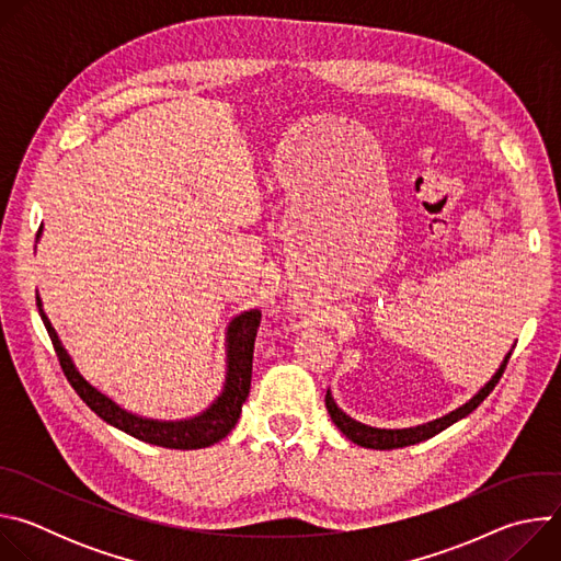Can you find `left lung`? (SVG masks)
I'll use <instances>...</instances> for the list:
<instances>
[{
	"mask_svg": "<svg viewBox=\"0 0 561 561\" xmlns=\"http://www.w3.org/2000/svg\"><path fill=\"white\" fill-rule=\"evenodd\" d=\"M513 355V348L506 353V357L502 359L500 368L493 373V377L479 388L466 404H461L459 409L433 420V422H426V424H420V426H411V428H377V426H368V424H362L357 420H353L351 415H346L337 402L333 399V392L329 388L327 392V409H329V415L333 420V424L357 446H364V448H375V450H390V448H404V446H411V444H420L428 437H435L437 433H442L444 428L453 426L455 422L463 420L466 415H470L479 404L484 402V399L491 394V390L497 386L508 359Z\"/></svg>",
	"mask_w": 561,
	"mask_h": 561,
	"instance_id": "obj_1",
	"label": "left lung"
}]
</instances>
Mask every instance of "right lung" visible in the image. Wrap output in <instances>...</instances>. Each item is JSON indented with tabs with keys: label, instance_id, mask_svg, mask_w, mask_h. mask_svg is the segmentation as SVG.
I'll return each instance as SVG.
<instances>
[{
	"label": "right lung",
	"instance_id": "add662e5",
	"mask_svg": "<svg viewBox=\"0 0 561 561\" xmlns=\"http://www.w3.org/2000/svg\"><path fill=\"white\" fill-rule=\"evenodd\" d=\"M42 237V228L37 232ZM37 306L42 322L53 340L55 353L59 357V364L64 368V375L68 377L70 386L75 392L84 399V404L100 415L106 424L124 431L126 435L152 444V446H162V448H180V450H195V448H206L224 439L237 424L239 413H242V404L247 402V397L251 392V373H253V348H255V335L260 327V308H249L244 312L234 314L228 327H226V368H224V383L219 394L213 399V402L197 413L195 417L186 420H152L137 415L122 404H117L113 397L102 392L98 386H93L82 370H79L61 344L55 327L50 324V319L44 310V301L37 293Z\"/></svg>",
	"mask_w": 561,
	"mask_h": 561
}]
</instances>
